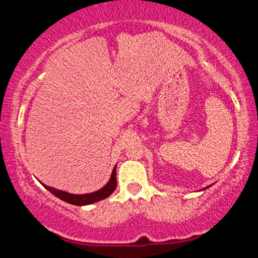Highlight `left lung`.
Returning <instances> with one entry per match:
<instances>
[{
    "mask_svg": "<svg viewBox=\"0 0 258 258\" xmlns=\"http://www.w3.org/2000/svg\"><path fill=\"white\" fill-rule=\"evenodd\" d=\"M206 188H209V186H206ZM206 188H204V189H206ZM204 189H203V190H204Z\"/></svg>",
    "mask_w": 258,
    "mask_h": 258,
    "instance_id": "1",
    "label": "left lung"
}]
</instances>
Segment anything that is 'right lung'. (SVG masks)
Returning <instances> with one entry per match:
<instances>
[{"mask_svg":"<svg viewBox=\"0 0 258 258\" xmlns=\"http://www.w3.org/2000/svg\"><path fill=\"white\" fill-rule=\"evenodd\" d=\"M42 185L47 189V190L51 191L54 197L59 198V199L65 201V203H69L72 204V205H76V206L90 205V204L97 203V201L105 199V198H108L109 195L115 190V188H116V166L112 168L111 177L110 179H109V182L106 183L103 188H100L99 190L93 191V193L72 194V193H68V191H63V190H59V189L52 188V186L43 184V183Z\"/></svg>","mask_w":258,"mask_h":258,"instance_id":"1","label":"right lung"}]
</instances>
